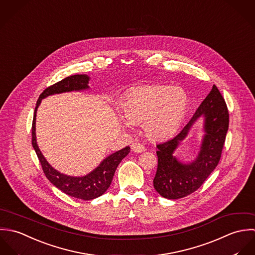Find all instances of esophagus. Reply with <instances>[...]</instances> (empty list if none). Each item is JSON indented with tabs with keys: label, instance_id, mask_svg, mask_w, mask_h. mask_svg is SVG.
<instances>
[{
	"label": "esophagus",
	"instance_id": "34e87169",
	"mask_svg": "<svg viewBox=\"0 0 255 255\" xmlns=\"http://www.w3.org/2000/svg\"><path fill=\"white\" fill-rule=\"evenodd\" d=\"M132 151L134 153H143V152L146 151V148L143 145H141L140 143H133L132 144Z\"/></svg>",
	"mask_w": 255,
	"mask_h": 255
}]
</instances>
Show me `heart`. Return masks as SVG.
Wrapping results in <instances>:
<instances>
[{
  "label": "heart",
  "instance_id": "b5f03b06",
  "mask_svg": "<svg viewBox=\"0 0 255 255\" xmlns=\"http://www.w3.org/2000/svg\"><path fill=\"white\" fill-rule=\"evenodd\" d=\"M188 104L185 92L178 87L145 86L132 91L121 107L125 119L140 124L153 140L172 134L183 119Z\"/></svg>",
  "mask_w": 255,
  "mask_h": 255
}]
</instances>
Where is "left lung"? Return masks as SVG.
Instances as JSON below:
<instances>
[{
  "label": "left lung",
  "mask_w": 255,
  "mask_h": 255,
  "mask_svg": "<svg viewBox=\"0 0 255 255\" xmlns=\"http://www.w3.org/2000/svg\"><path fill=\"white\" fill-rule=\"evenodd\" d=\"M200 118L204 119V131L201 151L192 162H180L174 152ZM228 129L227 104L214 85L186 125L173 138L156 145L157 169L153 178L155 191L160 196L172 200L196 191L218 165Z\"/></svg>",
  "instance_id": "obj_1"
}]
</instances>
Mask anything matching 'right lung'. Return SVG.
Instances as JSON below:
<instances>
[{
	"label": "right lung",
	"mask_w": 255,
	"mask_h": 255,
	"mask_svg": "<svg viewBox=\"0 0 255 255\" xmlns=\"http://www.w3.org/2000/svg\"><path fill=\"white\" fill-rule=\"evenodd\" d=\"M90 79L91 78L88 75H73L65 78L64 80L54 84L51 87L44 90L36 102L31 130L32 147L38 156L42 169L48 180L62 192L82 200H92L98 198L102 196L108 189L118 164L128 153H130V147H126L122 150L109 154L93 171L84 176L67 175L61 173L60 171L52 167L51 164L46 160V158L41 153L36 141L35 121L37 108L40 105L42 100L49 96L57 94L87 91L90 89Z\"/></svg>",
	"instance_id": "add662e5"
}]
</instances>
